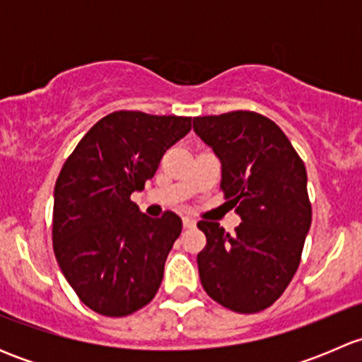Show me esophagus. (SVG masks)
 I'll return each instance as SVG.
<instances>
[{"instance_id": "1", "label": "esophagus", "mask_w": 362, "mask_h": 362, "mask_svg": "<svg viewBox=\"0 0 362 362\" xmlns=\"http://www.w3.org/2000/svg\"><path fill=\"white\" fill-rule=\"evenodd\" d=\"M182 222H184L185 229H191V228H194V226H196V221L192 217H184V218H182Z\"/></svg>"}]
</instances>
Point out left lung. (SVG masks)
Wrapping results in <instances>:
<instances>
[{
    "mask_svg": "<svg viewBox=\"0 0 362 362\" xmlns=\"http://www.w3.org/2000/svg\"><path fill=\"white\" fill-rule=\"evenodd\" d=\"M192 126L221 159V189L242 217L235 235L218 222H198L206 236L198 254L202 286L233 312H261L284 294L301 261L312 224L306 168L284 131L261 113L194 117Z\"/></svg>",
    "mask_w": 362,
    "mask_h": 362,
    "instance_id": "obj_1",
    "label": "left lung"
}]
</instances>
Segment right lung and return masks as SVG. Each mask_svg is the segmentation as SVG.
Instances as JSON below:
<instances>
[{
  "instance_id": "1",
  "label": "right lung",
  "mask_w": 362,
  "mask_h": 362,
  "mask_svg": "<svg viewBox=\"0 0 362 362\" xmlns=\"http://www.w3.org/2000/svg\"><path fill=\"white\" fill-rule=\"evenodd\" d=\"M191 117L119 110L98 120L63 164L54 189L52 243L80 301L126 317L152 301L182 233L173 211L147 217L131 202L164 152L191 131Z\"/></svg>"
}]
</instances>
